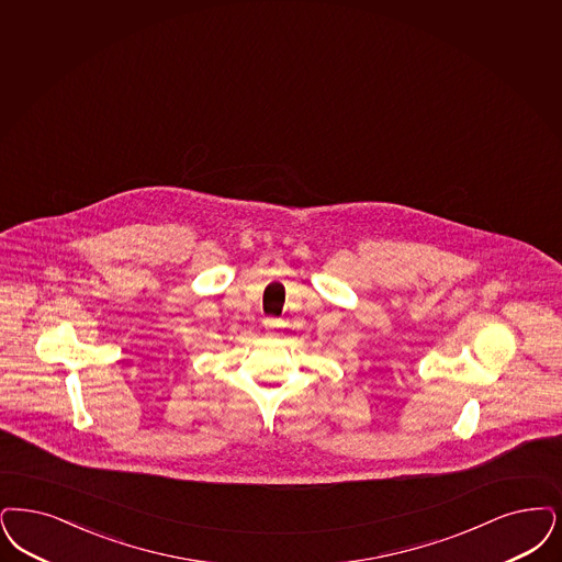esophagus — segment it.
I'll return each instance as SVG.
<instances>
[{
  "label": "esophagus",
  "instance_id": "obj_1",
  "mask_svg": "<svg viewBox=\"0 0 562 562\" xmlns=\"http://www.w3.org/2000/svg\"><path fill=\"white\" fill-rule=\"evenodd\" d=\"M263 326H266V330L276 333L278 328H282V322H280V319H276V317H266V319H263Z\"/></svg>",
  "mask_w": 562,
  "mask_h": 562
}]
</instances>
